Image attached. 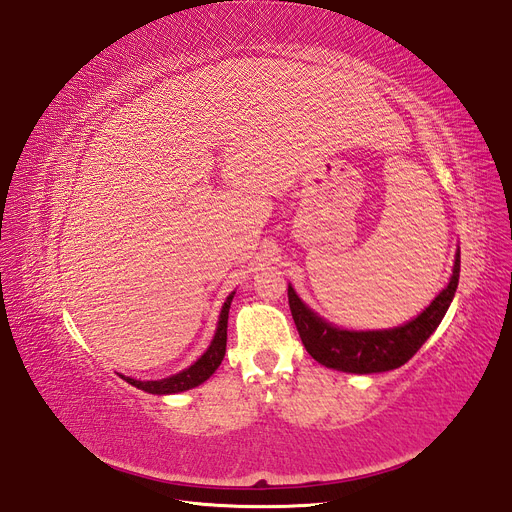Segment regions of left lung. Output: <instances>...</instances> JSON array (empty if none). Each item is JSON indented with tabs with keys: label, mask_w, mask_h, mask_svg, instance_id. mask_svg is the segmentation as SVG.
<instances>
[{
	"label": "left lung",
	"mask_w": 512,
	"mask_h": 512,
	"mask_svg": "<svg viewBox=\"0 0 512 512\" xmlns=\"http://www.w3.org/2000/svg\"><path fill=\"white\" fill-rule=\"evenodd\" d=\"M461 274V249H456L452 276L438 297L417 317L386 330H344L309 309L288 284V305L307 353L321 365L346 373H382L405 365L446 315Z\"/></svg>",
	"instance_id": "obj_1"
}]
</instances>
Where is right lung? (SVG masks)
<instances>
[{"instance_id": "right-lung-1", "label": "right lung", "mask_w": 512, "mask_h": 512, "mask_svg": "<svg viewBox=\"0 0 512 512\" xmlns=\"http://www.w3.org/2000/svg\"><path fill=\"white\" fill-rule=\"evenodd\" d=\"M232 299H234V292L228 294V299L222 305L218 328H215L211 344L207 346V351L193 365H188L186 369H182L174 375H168V378H164V380H134V378H126V375H120V378L126 380L134 388H139V390L149 392V394H159V396L178 394V392L201 386L205 380L211 378L213 371L218 369L224 361L226 336H228V311H230Z\"/></svg>"}]
</instances>
